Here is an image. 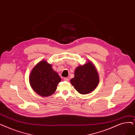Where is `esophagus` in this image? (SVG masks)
<instances>
[{"label": "esophagus", "mask_w": 135, "mask_h": 135, "mask_svg": "<svg viewBox=\"0 0 135 135\" xmlns=\"http://www.w3.org/2000/svg\"><path fill=\"white\" fill-rule=\"evenodd\" d=\"M64 81H69V78H64Z\"/></svg>", "instance_id": "esophagus-1"}]
</instances>
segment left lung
<instances>
[{
	"label": "left lung",
	"mask_w": 135,
	"mask_h": 135,
	"mask_svg": "<svg viewBox=\"0 0 135 135\" xmlns=\"http://www.w3.org/2000/svg\"><path fill=\"white\" fill-rule=\"evenodd\" d=\"M99 82L98 73L94 64L88 61L76 68L71 83L81 94H87L94 90Z\"/></svg>",
	"instance_id": "1"
}]
</instances>
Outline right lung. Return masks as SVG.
Instances as JSON below:
<instances>
[{
    "label": "right lung",
    "mask_w": 135,
    "mask_h": 135,
    "mask_svg": "<svg viewBox=\"0 0 135 135\" xmlns=\"http://www.w3.org/2000/svg\"><path fill=\"white\" fill-rule=\"evenodd\" d=\"M61 78L46 61H41L32 69L29 82L33 90L41 97H49L55 92Z\"/></svg>",
    "instance_id": "1"
}]
</instances>
